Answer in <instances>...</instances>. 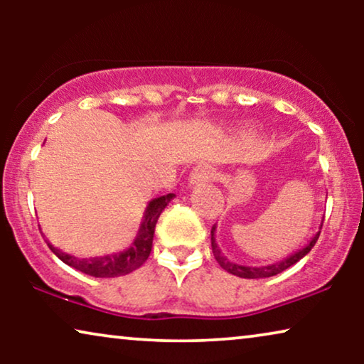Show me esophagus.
<instances>
[{
	"label": "esophagus",
	"instance_id": "obj_1",
	"mask_svg": "<svg viewBox=\"0 0 364 364\" xmlns=\"http://www.w3.org/2000/svg\"><path fill=\"white\" fill-rule=\"evenodd\" d=\"M213 178H215V171H213L210 166H205V164H203V166L193 168L188 181H191V186H198V183L210 182Z\"/></svg>",
	"mask_w": 364,
	"mask_h": 364
}]
</instances>
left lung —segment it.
I'll use <instances>...</instances> for the list:
<instances>
[{"mask_svg":"<svg viewBox=\"0 0 364 364\" xmlns=\"http://www.w3.org/2000/svg\"><path fill=\"white\" fill-rule=\"evenodd\" d=\"M321 225H323V220H321ZM320 225V228H321ZM215 225L212 227V252H213V257H215V260L218 262V265H220L223 270L232 273V275L235 277H240V278H268V277H273V275H278V273H282L283 270H287V268H290L291 265H295L296 262H300L303 257L306 255L308 252L311 250L313 247H315V243L318 240V237H320V230H318L315 235L311 237V240H308L305 245L301 248H298L296 252L290 253V255L283 257L282 260L278 262H273V263H268V265H260V267H252V265H242V263H237V262H232L228 260V258L223 255L220 248L217 245V240H215Z\"/></svg>","mask_w":364,"mask_h":364,"instance_id":"obj_1","label":"left lung"}]
</instances>
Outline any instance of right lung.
I'll return each mask as SVG.
<instances>
[{"label":"right lung","mask_w":364,"mask_h":364,"mask_svg":"<svg viewBox=\"0 0 364 364\" xmlns=\"http://www.w3.org/2000/svg\"><path fill=\"white\" fill-rule=\"evenodd\" d=\"M176 197L173 193H167V196H161L157 198H152L147 203L146 210H144V217L139 227V232L134 242L129 245L126 250L111 253V255L102 257H91V258H77L69 253L59 250L51 243L48 242L49 248H51L54 255L59 260L66 263V265L76 268V270L86 273V275L96 277V278H114L127 275L142 265L151 255L152 250V240L154 232H156V223L161 217L164 208L168 205V202Z\"/></svg>","instance_id":"1"}]
</instances>
